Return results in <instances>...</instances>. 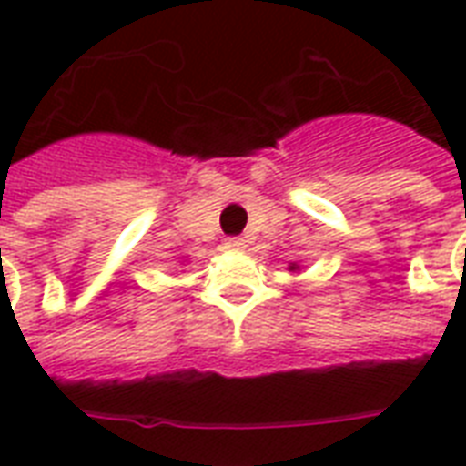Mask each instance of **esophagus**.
Here are the masks:
<instances>
[{"label": "esophagus", "instance_id": "esophagus-1", "mask_svg": "<svg viewBox=\"0 0 466 466\" xmlns=\"http://www.w3.org/2000/svg\"><path fill=\"white\" fill-rule=\"evenodd\" d=\"M225 247L229 248V251H244V248H247V239H241V237H229V239L225 241Z\"/></svg>", "mask_w": 466, "mask_h": 466}]
</instances>
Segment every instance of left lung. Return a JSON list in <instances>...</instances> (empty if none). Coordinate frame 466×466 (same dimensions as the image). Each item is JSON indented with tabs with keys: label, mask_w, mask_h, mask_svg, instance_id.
<instances>
[{
	"label": "left lung",
	"mask_w": 466,
	"mask_h": 466,
	"mask_svg": "<svg viewBox=\"0 0 466 466\" xmlns=\"http://www.w3.org/2000/svg\"><path fill=\"white\" fill-rule=\"evenodd\" d=\"M288 268H290V270H299V266H298V263H290Z\"/></svg>",
	"instance_id": "8db88e82"
}]
</instances>
